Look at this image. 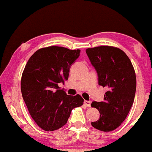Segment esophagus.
I'll return each instance as SVG.
<instances>
[{
	"label": "esophagus",
	"mask_w": 152,
	"mask_h": 152,
	"mask_svg": "<svg viewBox=\"0 0 152 152\" xmlns=\"http://www.w3.org/2000/svg\"><path fill=\"white\" fill-rule=\"evenodd\" d=\"M84 104L86 105V107H91V101H84Z\"/></svg>",
	"instance_id": "esophagus-1"
}]
</instances>
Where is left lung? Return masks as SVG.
Masks as SVG:
<instances>
[{
	"mask_svg": "<svg viewBox=\"0 0 152 152\" xmlns=\"http://www.w3.org/2000/svg\"><path fill=\"white\" fill-rule=\"evenodd\" d=\"M86 53L99 76V84L107 87L104 101L92 102L100 118L92 127L104 132L116 129L127 117L134 101L136 76L127 54L119 48L102 45L88 48Z\"/></svg>",
	"mask_w": 152,
	"mask_h": 152,
	"instance_id": "8db88e82",
	"label": "left lung"
}]
</instances>
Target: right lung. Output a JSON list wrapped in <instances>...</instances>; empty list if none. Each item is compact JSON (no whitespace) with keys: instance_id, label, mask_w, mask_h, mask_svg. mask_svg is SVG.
<instances>
[{"instance_id":"right-lung-1","label":"right lung","mask_w":152,"mask_h":152,"mask_svg":"<svg viewBox=\"0 0 152 152\" xmlns=\"http://www.w3.org/2000/svg\"><path fill=\"white\" fill-rule=\"evenodd\" d=\"M80 53V50L59 46L41 48L31 56L23 72V98L32 119L46 132L65 125L72 110L83 104L80 95H67L58 86L68 80L70 66Z\"/></svg>"}]
</instances>
